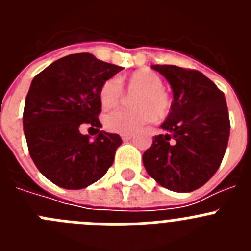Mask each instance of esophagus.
I'll return each mask as SVG.
<instances>
[{"label": "esophagus", "instance_id": "esophagus-1", "mask_svg": "<svg viewBox=\"0 0 251 251\" xmlns=\"http://www.w3.org/2000/svg\"><path fill=\"white\" fill-rule=\"evenodd\" d=\"M132 138H133L132 133H123V134H122V139H123V141H128V139H132Z\"/></svg>", "mask_w": 251, "mask_h": 251}]
</instances>
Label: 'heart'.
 Here are the masks:
<instances>
[{
  "mask_svg": "<svg viewBox=\"0 0 251 251\" xmlns=\"http://www.w3.org/2000/svg\"><path fill=\"white\" fill-rule=\"evenodd\" d=\"M118 80L106 79L99 88L98 99L101 108L118 105L123 95L121 85L128 92H138L133 99L134 109H115L106 113L104 127L114 133H134L157 119L166 118L172 110V98L163 89V80L150 69H139Z\"/></svg>",
  "mask_w": 251,
  "mask_h": 251,
  "instance_id": "heart-1",
  "label": "heart"
}]
</instances>
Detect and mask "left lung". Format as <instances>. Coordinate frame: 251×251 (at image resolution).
I'll return each instance as SVG.
<instances>
[{"mask_svg":"<svg viewBox=\"0 0 251 251\" xmlns=\"http://www.w3.org/2000/svg\"><path fill=\"white\" fill-rule=\"evenodd\" d=\"M174 90L172 110L143 153L148 175L162 187L191 192L205 185L221 165L230 136L225 95L194 69L153 65Z\"/></svg>","mask_w":251,"mask_h":251,"instance_id":"8db88e82","label":"left lung"}]
</instances>
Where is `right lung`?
<instances>
[{
	"mask_svg": "<svg viewBox=\"0 0 251 251\" xmlns=\"http://www.w3.org/2000/svg\"><path fill=\"white\" fill-rule=\"evenodd\" d=\"M122 69L88 52L73 54L49 65L31 83L22 115L28 153L40 172L59 187H86L113 165L121 137L100 132L90 141L80 128L100 129L99 88Z\"/></svg>",
	"mask_w": 251,
	"mask_h": 251,
	"instance_id": "add662e5",
	"label": "right lung"
}]
</instances>
